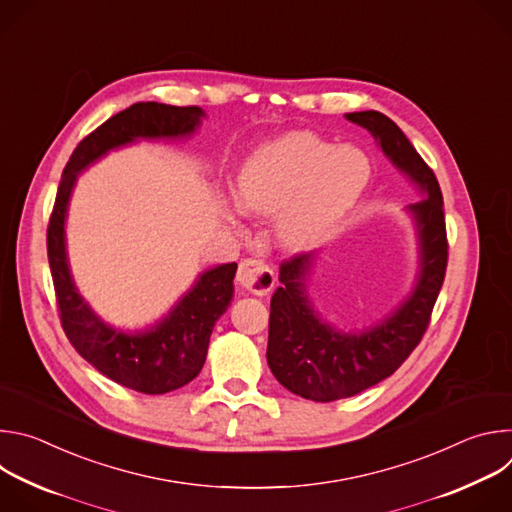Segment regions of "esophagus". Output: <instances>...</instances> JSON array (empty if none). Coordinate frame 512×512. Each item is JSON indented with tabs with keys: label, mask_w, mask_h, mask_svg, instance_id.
<instances>
[{
	"label": "esophagus",
	"mask_w": 512,
	"mask_h": 512,
	"mask_svg": "<svg viewBox=\"0 0 512 512\" xmlns=\"http://www.w3.org/2000/svg\"><path fill=\"white\" fill-rule=\"evenodd\" d=\"M237 281L243 289L251 291L255 296H267L275 285V275L263 261L257 259H245L239 265Z\"/></svg>",
	"instance_id": "1"
}]
</instances>
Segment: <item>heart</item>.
I'll return each mask as SVG.
<instances>
[{
	"label": "heart",
	"instance_id": "obj_1",
	"mask_svg": "<svg viewBox=\"0 0 512 512\" xmlns=\"http://www.w3.org/2000/svg\"><path fill=\"white\" fill-rule=\"evenodd\" d=\"M371 180V162L354 145H334L312 131H289L253 150L239 166L235 194L255 216L275 214L285 249L320 245Z\"/></svg>",
	"mask_w": 512,
	"mask_h": 512
}]
</instances>
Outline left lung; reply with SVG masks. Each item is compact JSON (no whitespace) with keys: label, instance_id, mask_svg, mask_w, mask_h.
<instances>
[{"label":"left lung","instance_id":"1","mask_svg":"<svg viewBox=\"0 0 512 512\" xmlns=\"http://www.w3.org/2000/svg\"><path fill=\"white\" fill-rule=\"evenodd\" d=\"M344 117L375 137L419 196L407 206L417 231L419 271L411 294L393 312L373 326L344 332L326 322L308 296L316 253L281 263V287L271 298L267 364L287 391L318 403L358 395L401 367L427 330L448 265L444 198L431 168L387 115L356 111Z\"/></svg>","mask_w":512,"mask_h":512}]
</instances>
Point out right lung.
Returning <instances> with one entry per match:
<instances>
[{
  "label": "right lung",
  "mask_w": 512,
  "mask_h": 512,
  "mask_svg": "<svg viewBox=\"0 0 512 512\" xmlns=\"http://www.w3.org/2000/svg\"><path fill=\"white\" fill-rule=\"evenodd\" d=\"M204 117L200 107L148 101L135 103L107 119L72 152L58 184L48 225V263L66 338L101 375L145 395L176 391L198 377L212 328L233 300L237 263L202 271L176 306L156 324L143 330L115 328L95 314L72 279L64 237L68 202L79 174L111 150L139 139L190 137Z\"/></svg>",
  "instance_id": "1"
}]
</instances>
